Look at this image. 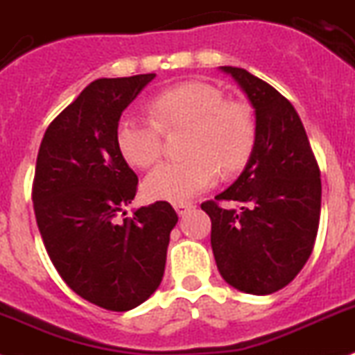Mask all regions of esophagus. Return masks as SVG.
Masks as SVG:
<instances>
[{
    "label": "esophagus",
    "instance_id": "34e87169",
    "mask_svg": "<svg viewBox=\"0 0 355 355\" xmlns=\"http://www.w3.org/2000/svg\"><path fill=\"white\" fill-rule=\"evenodd\" d=\"M174 208H175V211H178V214L184 215V214H187V211L192 210L193 202H175Z\"/></svg>",
    "mask_w": 355,
    "mask_h": 355
}]
</instances>
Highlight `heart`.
Returning a JSON list of instances; mask_svg holds the SVG:
<instances>
[{"label":"heart","instance_id":"heart-1","mask_svg":"<svg viewBox=\"0 0 355 355\" xmlns=\"http://www.w3.org/2000/svg\"><path fill=\"white\" fill-rule=\"evenodd\" d=\"M150 116H123L116 127V147L127 163L147 168L163 153V131H187V159L156 166L144 181L153 201L181 202L210 189L219 174L241 172L257 145L251 107L226 100L214 84L190 80L166 87L148 102Z\"/></svg>","mask_w":355,"mask_h":355}]
</instances>
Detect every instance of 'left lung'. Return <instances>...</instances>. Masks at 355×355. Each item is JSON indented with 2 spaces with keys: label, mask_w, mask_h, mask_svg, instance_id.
Returning <instances> with one entry per match:
<instances>
[{
  "label": "left lung",
  "mask_w": 355,
  "mask_h": 355,
  "mask_svg": "<svg viewBox=\"0 0 355 355\" xmlns=\"http://www.w3.org/2000/svg\"><path fill=\"white\" fill-rule=\"evenodd\" d=\"M220 69L255 107L257 145L239 180L201 208L211 219V250L224 280L250 295H271L295 280L313 253L322 211L320 166L286 96L246 69Z\"/></svg>",
  "instance_id": "obj_1"
}]
</instances>
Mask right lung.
I'll use <instances>...</instances> for the list:
<instances>
[{"label": "right lung", "mask_w": 355, "mask_h": 355, "mask_svg": "<svg viewBox=\"0 0 355 355\" xmlns=\"http://www.w3.org/2000/svg\"><path fill=\"white\" fill-rule=\"evenodd\" d=\"M154 73L98 78L48 125L32 201L39 232L60 278L107 311H131L159 287L178 214L166 201L132 217L138 175L116 147L123 109Z\"/></svg>", "instance_id": "right-lung-1"}]
</instances>
